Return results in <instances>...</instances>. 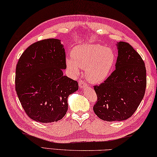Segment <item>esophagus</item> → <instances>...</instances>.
Returning a JSON list of instances; mask_svg holds the SVG:
<instances>
[{
	"instance_id": "obj_1",
	"label": "esophagus",
	"mask_w": 157,
	"mask_h": 157,
	"mask_svg": "<svg viewBox=\"0 0 157 157\" xmlns=\"http://www.w3.org/2000/svg\"><path fill=\"white\" fill-rule=\"evenodd\" d=\"M79 86L81 89H84L87 86V84H86L84 80H82V79H80V80L79 81Z\"/></svg>"
}]
</instances>
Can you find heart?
Returning a JSON list of instances; mask_svg holds the SVG:
<instances>
[{
    "mask_svg": "<svg viewBox=\"0 0 157 157\" xmlns=\"http://www.w3.org/2000/svg\"><path fill=\"white\" fill-rule=\"evenodd\" d=\"M115 61V53L110 47L86 44L74 47L71 58L66 59V66L75 75L78 74L79 67L86 69V79L91 82L99 83L108 78Z\"/></svg>",
    "mask_w": 157,
    "mask_h": 157,
    "instance_id": "heart-1",
    "label": "heart"
}]
</instances>
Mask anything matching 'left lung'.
<instances>
[{
  "label": "left lung",
  "mask_w": 157,
  "mask_h": 157,
  "mask_svg": "<svg viewBox=\"0 0 157 157\" xmlns=\"http://www.w3.org/2000/svg\"><path fill=\"white\" fill-rule=\"evenodd\" d=\"M116 69L99 85L94 86L97 96L94 111L104 121H122L135 113L145 95L147 78L145 63L133 47L117 43Z\"/></svg>",
  "instance_id": "1"
}]
</instances>
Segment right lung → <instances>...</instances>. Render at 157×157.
<instances>
[{
  "label": "right lung",
  "instance_id": "add662e5",
  "mask_svg": "<svg viewBox=\"0 0 157 157\" xmlns=\"http://www.w3.org/2000/svg\"><path fill=\"white\" fill-rule=\"evenodd\" d=\"M66 52L58 39L36 42L25 50L17 62L15 89L25 113L34 121L60 120L68 110V98L78 83L63 75Z\"/></svg>",
  "mask_w": 157,
  "mask_h": 157
}]
</instances>
